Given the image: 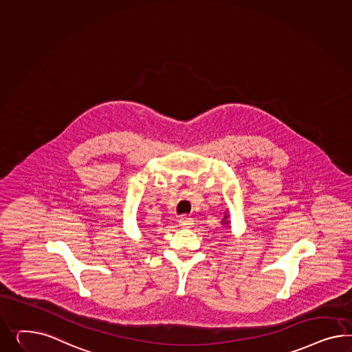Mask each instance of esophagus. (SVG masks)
I'll return each mask as SVG.
<instances>
[{"label":"esophagus","mask_w":352,"mask_h":352,"mask_svg":"<svg viewBox=\"0 0 352 352\" xmlns=\"http://www.w3.org/2000/svg\"><path fill=\"white\" fill-rule=\"evenodd\" d=\"M192 224H193V219L190 218V217L182 215L181 218H179V226L183 227V228H188Z\"/></svg>","instance_id":"esophagus-1"}]
</instances>
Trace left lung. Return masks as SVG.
Here are the masks:
<instances>
[{"instance_id": "1", "label": "left lung", "mask_w": 352, "mask_h": 352, "mask_svg": "<svg viewBox=\"0 0 352 352\" xmlns=\"http://www.w3.org/2000/svg\"><path fill=\"white\" fill-rule=\"evenodd\" d=\"M228 212H224V218L221 219V224H223V226H226L227 228H230V227H229V224H230V220H229Z\"/></svg>"}]
</instances>
